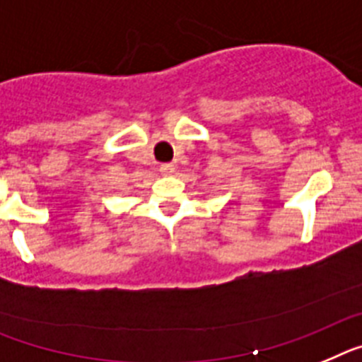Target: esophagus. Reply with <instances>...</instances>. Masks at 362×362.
Listing matches in <instances>:
<instances>
[{
  "instance_id": "obj_1",
  "label": "esophagus",
  "mask_w": 362,
  "mask_h": 362,
  "mask_svg": "<svg viewBox=\"0 0 362 362\" xmlns=\"http://www.w3.org/2000/svg\"><path fill=\"white\" fill-rule=\"evenodd\" d=\"M160 173L165 175V177H171L173 173H175V165H173V163H162V165H160Z\"/></svg>"
}]
</instances>
